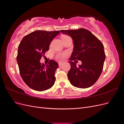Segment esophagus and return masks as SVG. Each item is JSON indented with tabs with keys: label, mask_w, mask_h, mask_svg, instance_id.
Returning a JSON list of instances; mask_svg holds the SVG:
<instances>
[{
	"label": "esophagus",
	"mask_w": 124,
	"mask_h": 124,
	"mask_svg": "<svg viewBox=\"0 0 124 124\" xmlns=\"http://www.w3.org/2000/svg\"><path fill=\"white\" fill-rule=\"evenodd\" d=\"M62 64H63L62 62H59L58 63V66H59V67H61L62 65Z\"/></svg>",
	"instance_id": "34e87169"
}]
</instances>
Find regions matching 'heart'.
I'll return each mask as SVG.
<instances>
[{
    "label": "heart",
    "mask_w": 124,
    "mask_h": 124,
    "mask_svg": "<svg viewBox=\"0 0 124 124\" xmlns=\"http://www.w3.org/2000/svg\"><path fill=\"white\" fill-rule=\"evenodd\" d=\"M69 37L68 36H66V35H63L62 37V39L63 40V39H65L67 38H68ZM67 54L65 53H59L57 55H56V59L58 60V61H62L65 59L66 56Z\"/></svg>",
    "instance_id": "heart-1"
}]
</instances>
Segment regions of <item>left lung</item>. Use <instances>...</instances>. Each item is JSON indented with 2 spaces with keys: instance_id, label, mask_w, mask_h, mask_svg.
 Segmentation results:
<instances>
[{
  "instance_id": "obj_1",
  "label": "left lung",
  "mask_w": 124,
  "mask_h": 124,
  "mask_svg": "<svg viewBox=\"0 0 124 124\" xmlns=\"http://www.w3.org/2000/svg\"><path fill=\"white\" fill-rule=\"evenodd\" d=\"M61 31L72 38L74 47L69 58L71 68L68 78L74 87L86 88L98 80L102 72L106 55L101 41L87 29L61 30ZM81 60L82 64L77 67L73 61Z\"/></svg>"
}]
</instances>
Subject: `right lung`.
I'll return each mask as SVG.
<instances>
[{"label":"right lung","instance_id":"1","mask_svg":"<svg viewBox=\"0 0 124 124\" xmlns=\"http://www.w3.org/2000/svg\"><path fill=\"white\" fill-rule=\"evenodd\" d=\"M59 32L36 31L25 36L18 46L16 60L20 75L26 85L33 90L44 91L54 84L58 63L51 59L48 64L44 65L40 60Z\"/></svg>","mask_w":124,"mask_h":124}]
</instances>
